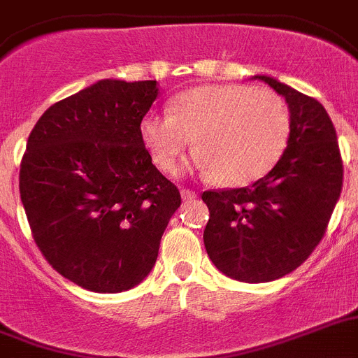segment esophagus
I'll list each match as a JSON object with an SVG mask.
<instances>
[{
    "instance_id": "1",
    "label": "esophagus",
    "mask_w": 358,
    "mask_h": 358,
    "mask_svg": "<svg viewBox=\"0 0 358 358\" xmlns=\"http://www.w3.org/2000/svg\"><path fill=\"white\" fill-rule=\"evenodd\" d=\"M181 197H182V201H192V199H195V197H197V192L188 190V188H182Z\"/></svg>"
}]
</instances>
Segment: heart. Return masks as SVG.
Listing matches in <instances>:
<instances>
[{
	"instance_id": "obj_1",
	"label": "heart",
	"mask_w": 358,
	"mask_h": 358,
	"mask_svg": "<svg viewBox=\"0 0 358 358\" xmlns=\"http://www.w3.org/2000/svg\"><path fill=\"white\" fill-rule=\"evenodd\" d=\"M139 136L155 166L176 173L186 150L195 168L228 188L266 176L288 146L289 112L279 94L248 85H203L176 96L170 114L148 112Z\"/></svg>"
}]
</instances>
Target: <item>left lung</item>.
I'll return each instance as SVG.
<instances>
[{
    "instance_id": "8db88e82",
    "label": "left lung",
    "mask_w": 358,
    "mask_h": 358,
    "mask_svg": "<svg viewBox=\"0 0 358 358\" xmlns=\"http://www.w3.org/2000/svg\"><path fill=\"white\" fill-rule=\"evenodd\" d=\"M289 108V139L273 168L246 188L203 192L210 210L204 246L219 271L241 282L288 275L324 237L341 197L337 132L319 101L268 76H255Z\"/></svg>"
}]
</instances>
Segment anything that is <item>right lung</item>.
I'll list each match as a JSON object with an SVG mask.
<instances>
[{"label":"right lung","mask_w":358,"mask_h":358,"mask_svg":"<svg viewBox=\"0 0 358 358\" xmlns=\"http://www.w3.org/2000/svg\"><path fill=\"white\" fill-rule=\"evenodd\" d=\"M157 81L103 79L39 117L21 159L20 194L39 252L88 292L119 293L154 268L181 194L139 136Z\"/></svg>","instance_id":"1"}]
</instances>
